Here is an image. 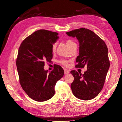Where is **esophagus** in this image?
Wrapping results in <instances>:
<instances>
[{"label":"esophagus","instance_id":"esophagus-1","mask_svg":"<svg viewBox=\"0 0 122 122\" xmlns=\"http://www.w3.org/2000/svg\"><path fill=\"white\" fill-rule=\"evenodd\" d=\"M64 73H65V74H66V75H67V74H68L70 73V72L68 71V70H65V71H64Z\"/></svg>","mask_w":122,"mask_h":122}]
</instances>
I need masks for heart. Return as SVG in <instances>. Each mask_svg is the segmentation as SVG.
Instances as JSON below:
<instances>
[{"label": "heart", "mask_w": 122, "mask_h": 122, "mask_svg": "<svg viewBox=\"0 0 122 122\" xmlns=\"http://www.w3.org/2000/svg\"><path fill=\"white\" fill-rule=\"evenodd\" d=\"M66 45H67L68 47L69 48V49L70 48H71L72 47L76 45V44L75 43V42L73 40H71V39H68L67 40H66ZM56 46H57V43H54V44H53V45L52 46V52H54L55 50H56ZM60 62L61 64L64 65H67V64H68V61H66V60H61L60 61Z\"/></svg>", "instance_id": "b5f03b06"}]
</instances>
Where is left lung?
Wrapping results in <instances>:
<instances>
[{
  "instance_id": "8db88e82",
  "label": "left lung",
  "mask_w": 122,
  "mask_h": 122,
  "mask_svg": "<svg viewBox=\"0 0 122 122\" xmlns=\"http://www.w3.org/2000/svg\"><path fill=\"white\" fill-rule=\"evenodd\" d=\"M79 43L76 68L87 67L83 74L71 71L74 81L71 84L73 95L82 100L95 98L103 88L110 66L108 49L104 41L93 31L84 28L66 32Z\"/></svg>"
}]
</instances>
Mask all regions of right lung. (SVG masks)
I'll use <instances>...</instances> for the list:
<instances>
[{
  "instance_id": "1",
  "label": "right lung",
  "mask_w": 122,
  "mask_h": 122,
  "mask_svg": "<svg viewBox=\"0 0 122 122\" xmlns=\"http://www.w3.org/2000/svg\"><path fill=\"white\" fill-rule=\"evenodd\" d=\"M58 33L45 29L36 31L22 42L16 66L21 86L36 101L48 100L55 94L54 86L64 75L60 66L50 73L44 69L45 62L52 58V46L58 39Z\"/></svg>"
}]
</instances>
